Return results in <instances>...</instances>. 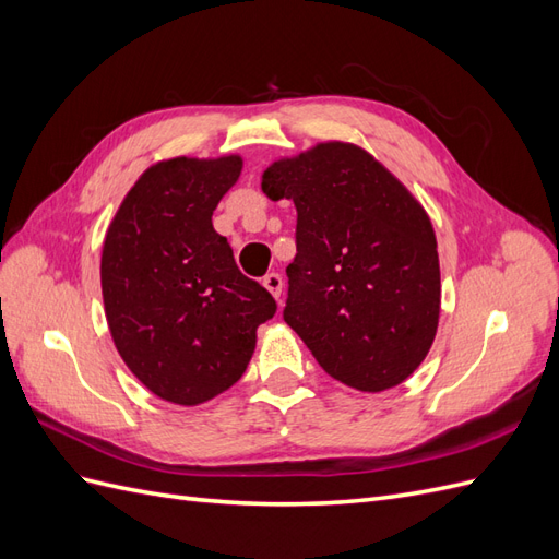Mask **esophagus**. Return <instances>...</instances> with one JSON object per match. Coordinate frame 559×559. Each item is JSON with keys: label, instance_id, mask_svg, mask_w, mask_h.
<instances>
[{"label": "esophagus", "instance_id": "1", "mask_svg": "<svg viewBox=\"0 0 559 559\" xmlns=\"http://www.w3.org/2000/svg\"><path fill=\"white\" fill-rule=\"evenodd\" d=\"M282 275L280 273H267L265 277H263V286L265 289L273 294L277 300H280V296H282Z\"/></svg>", "mask_w": 559, "mask_h": 559}]
</instances>
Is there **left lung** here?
I'll return each instance as SVG.
<instances>
[{
	"label": "left lung",
	"instance_id": "1",
	"mask_svg": "<svg viewBox=\"0 0 559 559\" xmlns=\"http://www.w3.org/2000/svg\"><path fill=\"white\" fill-rule=\"evenodd\" d=\"M261 189L270 200H294L298 212L284 321L319 366L359 392L411 378L441 314V265L425 207L347 142L275 160Z\"/></svg>",
	"mask_w": 559,
	"mask_h": 559
}]
</instances>
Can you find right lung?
<instances>
[{"label": "right lung", "instance_id": "right-lung-1", "mask_svg": "<svg viewBox=\"0 0 559 559\" xmlns=\"http://www.w3.org/2000/svg\"><path fill=\"white\" fill-rule=\"evenodd\" d=\"M240 156L170 158L134 181L99 263L114 345L148 392L205 403L242 378L277 302L240 273L212 214Z\"/></svg>", "mask_w": 559, "mask_h": 559}]
</instances>
